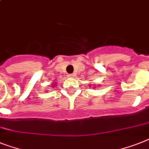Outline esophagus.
I'll list each match as a JSON object with an SVG mask.
<instances>
[{
  "instance_id": "esophagus-1",
  "label": "esophagus",
  "mask_w": 149,
  "mask_h": 149,
  "mask_svg": "<svg viewBox=\"0 0 149 149\" xmlns=\"http://www.w3.org/2000/svg\"><path fill=\"white\" fill-rule=\"evenodd\" d=\"M73 74H68V77H73Z\"/></svg>"
}]
</instances>
